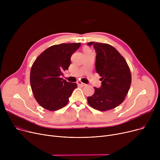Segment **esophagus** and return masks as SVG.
Segmentation results:
<instances>
[{"instance_id": "esophagus-1", "label": "esophagus", "mask_w": 160, "mask_h": 160, "mask_svg": "<svg viewBox=\"0 0 160 160\" xmlns=\"http://www.w3.org/2000/svg\"><path fill=\"white\" fill-rule=\"evenodd\" d=\"M77 83H78V85H80L81 86H83V87H84V86H86V83H82V82H80V81H78V82H77Z\"/></svg>"}]
</instances>
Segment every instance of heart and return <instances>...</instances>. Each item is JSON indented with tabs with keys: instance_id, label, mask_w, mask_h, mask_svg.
<instances>
[{
	"instance_id": "obj_1",
	"label": "heart",
	"mask_w": 160,
	"mask_h": 160,
	"mask_svg": "<svg viewBox=\"0 0 160 160\" xmlns=\"http://www.w3.org/2000/svg\"><path fill=\"white\" fill-rule=\"evenodd\" d=\"M83 53H87V52H92V50L90 48L88 47H83Z\"/></svg>"
}]
</instances>
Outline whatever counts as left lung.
<instances>
[{
  "label": "left lung",
  "mask_w": 160,
  "mask_h": 160,
  "mask_svg": "<svg viewBox=\"0 0 160 160\" xmlns=\"http://www.w3.org/2000/svg\"><path fill=\"white\" fill-rule=\"evenodd\" d=\"M97 52L96 71L101 77L102 86L95 88V93L88 97L91 107L99 111L112 110L120 105L129 91L132 76L123 56L113 46L97 42H89Z\"/></svg>",
  "instance_id": "1"
}]
</instances>
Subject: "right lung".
<instances>
[{"mask_svg":"<svg viewBox=\"0 0 160 160\" xmlns=\"http://www.w3.org/2000/svg\"><path fill=\"white\" fill-rule=\"evenodd\" d=\"M80 43H62L48 47L32 64L30 71V86L36 101L43 108L56 111L69 102L76 83L63 80L60 76L68 69L72 54Z\"/></svg>","mask_w":160,"mask_h":160,"instance_id":"add662e5","label":"right lung"}]
</instances>
